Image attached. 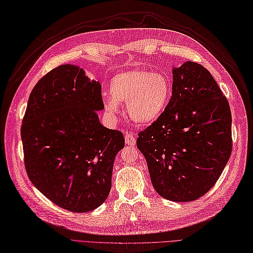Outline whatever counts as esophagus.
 Segmentation results:
<instances>
[{"mask_svg":"<svg viewBox=\"0 0 253 253\" xmlns=\"http://www.w3.org/2000/svg\"><path fill=\"white\" fill-rule=\"evenodd\" d=\"M126 144L128 146H135V144H136V136L131 132H126Z\"/></svg>","mask_w":253,"mask_h":253,"instance_id":"1","label":"esophagus"}]
</instances>
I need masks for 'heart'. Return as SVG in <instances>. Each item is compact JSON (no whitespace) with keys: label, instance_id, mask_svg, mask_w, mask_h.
<instances>
[{"label":"heart","instance_id":"1","mask_svg":"<svg viewBox=\"0 0 253 253\" xmlns=\"http://www.w3.org/2000/svg\"><path fill=\"white\" fill-rule=\"evenodd\" d=\"M105 107L109 114L119 112V104L126 103L127 115L137 125H149L162 115L168 105L170 87L162 73L131 70L116 75L109 84Z\"/></svg>","mask_w":253,"mask_h":253}]
</instances>
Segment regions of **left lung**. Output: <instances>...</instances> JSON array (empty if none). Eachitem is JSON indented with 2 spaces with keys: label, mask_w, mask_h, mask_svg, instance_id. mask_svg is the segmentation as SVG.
Returning <instances> with one entry per match:
<instances>
[{
  "label": "left lung",
  "mask_w": 253,
  "mask_h": 253,
  "mask_svg": "<svg viewBox=\"0 0 253 253\" xmlns=\"http://www.w3.org/2000/svg\"><path fill=\"white\" fill-rule=\"evenodd\" d=\"M170 100L138 133L153 188L174 202L195 201L211 190L232 152L227 98L204 66L188 61L173 70Z\"/></svg>",
  "instance_id": "8db88e82"
}]
</instances>
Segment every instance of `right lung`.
<instances>
[{
	"instance_id": "obj_1",
	"label": "right lung",
	"mask_w": 253,
	"mask_h": 253,
	"mask_svg": "<svg viewBox=\"0 0 253 253\" xmlns=\"http://www.w3.org/2000/svg\"><path fill=\"white\" fill-rule=\"evenodd\" d=\"M102 85L78 66L47 73L31 92L22 119L24 166L34 186L55 205L88 212L102 205L112 188L120 131L103 126Z\"/></svg>"
}]
</instances>
